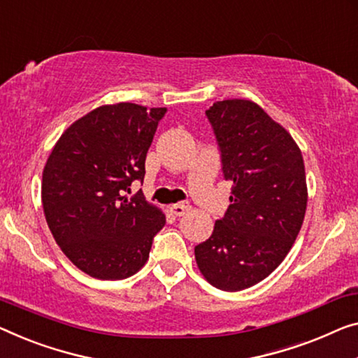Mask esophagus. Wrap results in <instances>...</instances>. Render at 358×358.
<instances>
[{"instance_id": "1", "label": "esophagus", "mask_w": 358, "mask_h": 358, "mask_svg": "<svg viewBox=\"0 0 358 358\" xmlns=\"http://www.w3.org/2000/svg\"><path fill=\"white\" fill-rule=\"evenodd\" d=\"M169 209H170V213H172V215H175V217H183L185 213L188 212L189 207L186 206V204H183V202H180V204H173V206H170Z\"/></svg>"}]
</instances>
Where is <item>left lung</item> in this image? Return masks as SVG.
<instances>
[{
  "mask_svg": "<svg viewBox=\"0 0 358 358\" xmlns=\"http://www.w3.org/2000/svg\"><path fill=\"white\" fill-rule=\"evenodd\" d=\"M206 114L233 189L225 217L194 257L212 286L243 291L265 280L294 244L307 209L306 167L291 133L254 101H217Z\"/></svg>",
  "mask_w": 358,
  "mask_h": 358,
  "instance_id": "1",
  "label": "left lung"
}]
</instances>
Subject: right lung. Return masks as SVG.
I'll return each mask as SVG.
<instances>
[{
  "instance_id": "1",
  "label": "right lung",
  "mask_w": 358,
  "mask_h": 358,
  "mask_svg": "<svg viewBox=\"0 0 358 358\" xmlns=\"http://www.w3.org/2000/svg\"><path fill=\"white\" fill-rule=\"evenodd\" d=\"M165 108L104 104L62 133L43 169L48 227L66 257L93 278L125 280L149 259L165 215L136 193Z\"/></svg>"
}]
</instances>
